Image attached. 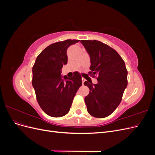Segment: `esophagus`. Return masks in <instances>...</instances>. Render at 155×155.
<instances>
[{
  "mask_svg": "<svg viewBox=\"0 0 155 155\" xmlns=\"http://www.w3.org/2000/svg\"><path fill=\"white\" fill-rule=\"evenodd\" d=\"M85 79L83 78H82V83L83 84V83H84V82H85Z\"/></svg>",
  "mask_w": 155,
  "mask_h": 155,
  "instance_id": "esophagus-1",
  "label": "esophagus"
}]
</instances>
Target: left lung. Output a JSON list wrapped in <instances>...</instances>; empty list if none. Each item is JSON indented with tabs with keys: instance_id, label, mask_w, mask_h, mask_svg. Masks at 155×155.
<instances>
[{
	"instance_id": "1",
	"label": "left lung",
	"mask_w": 155,
	"mask_h": 155,
	"mask_svg": "<svg viewBox=\"0 0 155 155\" xmlns=\"http://www.w3.org/2000/svg\"><path fill=\"white\" fill-rule=\"evenodd\" d=\"M91 58V71L88 74L95 78L84 82L89 88L85 97L87 111L96 118H105L120 105L127 86V70L124 61L117 51L107 45L96 40H81ZM89 78V77H88Z\"/></svg>"
}]
</instances>
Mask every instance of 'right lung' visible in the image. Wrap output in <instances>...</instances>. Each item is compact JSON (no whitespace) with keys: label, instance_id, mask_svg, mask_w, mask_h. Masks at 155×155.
<instances>
[{"label":"right lung","instance_id":"1","mask_svg":"<svg viewBox=\"0 0 155 155\" xmlns=\"http://www.w3.org/2000/svg\"><path fill=\"white\" fill-rule=\"evenodd\" d=\"M79 40L67 39L49 45L37 56L33 66L32 85L37 102L46 114L54 118L66 115L82 85L80 74L68 78L61 76L67 64V48Z\"/></svg>","mask_w":155,"mask_h":155}]
</instances>
